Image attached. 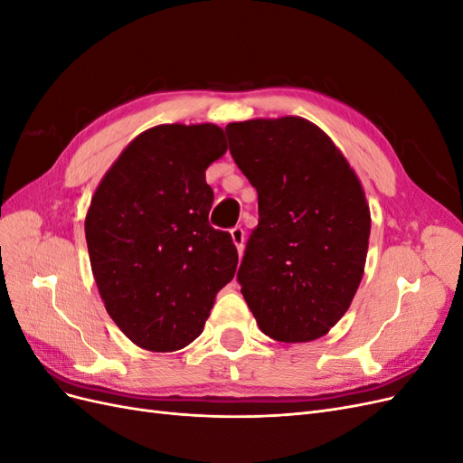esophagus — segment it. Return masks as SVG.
Returning a JSON list of instances; mask_svg holds the SVG:
<instances>
[{
  "mask_svg": "<svg viewBox=\"0 0 463 463\" xmlns=\"http://www.w3.org/2000/svg\"><path fill=\"white\" fill-rule=\"evenodd\" d=\"M232 240H233L237 250H240V255H241L243 253V245H245V230L241 226L232 228Z\"/></svg>",
  "mask_w": 463,
  "mask_h": 463,
  "instance_id": "esophagus-1",
  "label": "esophagus"
}]
</instances>
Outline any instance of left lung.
<instances>
[{"label": "left lung", "mask_w": 463, "mask_h": 463, "mask_svg": "<svg viewBox=\"0 0 463 463\" xmlns=\"http://www.w3.org/2000/svg\"><path fill=\"white\" fill-rule=\"evenodd\" d=\"M230 154L259 194L237 282L259 328L278 342L325 335L352 303L365 266L371 214L357 175L301 118L226 128Z\"/></svg>", "instance_id": "left-lung-1"}]
</instances>
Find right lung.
<instances>
[{"label":"right lung","mask_w":463,"mask_h":463,"mask_svg":"<svg viewBox=\"0 0 463 463\" xmlns=\"http://www.w3.org/2000/svg\"><path fill=\"white\" fill-rule=\"evenodd\" d=\"M228 145L213 123L158 125L121 152L98 185L87 245L106 311L131 342L175 352L201 335L237 249L208 222L206 167Z\"/></svg>","instance_id":"1"}]
</instances>
